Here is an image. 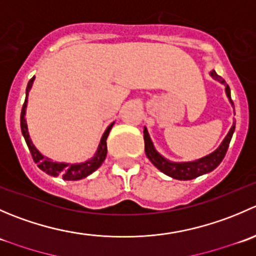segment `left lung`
<instances>
[{
	"label": "left lung",
	"instance_id": "1",
	"mask_svg": "<svg viewBox=\"0 0 256 256\" xmlns=\"http://www.w3.org/2000/svg\"><path fill=\"white\" fill-rule=\"evenodd\" d=\"M209 76L213 79L218 80L220 84L226 85V94L228 96L229 102H230L232 106H233V102H232L230 98V89H229L228 85L226 84V80L222 79L218 74L216 73V70H212L209 73ZM234 130H236V122H233L230 130L226 134V136L224 138V140L222 141V144L214 150L212 154H207V156L202 157V158L194 160V161H187V162H174L167 160L166 157L162 156L160 152H157V150L154 148V142H152L151 138H150V134L147 131L146 126L144 128V152H146V156L150 161L152 162L154 167L160 170L161 172H164L167 176L174 178V180H193L196 177H200L202 174H209L213 170H216V167L220 164V162L223 161L224 156H226V151H228L229 144H230L232 136H233Z\"/></svg>",
	"mask_w": 256,
	"mask_h": 256
}]
</instances>
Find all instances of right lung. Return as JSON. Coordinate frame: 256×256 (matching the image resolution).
I'll list each match as a JSON object with an SVG mask.
<instances>
[{"mask_svg": "<svg viewBox=\"0 0 256 256\" xmlns=\"http://www.w3.org/2000/svg\"><path fill=\"white\" fill-rule=\"evenodd\" d=\"M33 82H34V76L28 82L27 89H26V100L24 104H23L22 112H20V130H22L23 138H24L26 144H27L28 148H30V154H32L33 161L38 164V167H40L43 172H46V174H50V176L53 177L60 176L66 180H78L88 177L89 174H92V172L96 171V170L102 166V162H104L108 154L106 138L108 136H109L110 130L112 128L115 122H112L108 126V128L105 130V132L102 134V138H100V142L99 146H98L96 152H95L94 156H92V158L88 160V161L80 162V164H66V162L53 161V160L48 158L44 154H40V150L34 146V144L30 140V131H28L27 120H26V109H27L28 94H30V90L32 89Z\"/></svg>", "mask_w": 256, "mask_h": 256, "instance_id": "obj_1", "label": "right lung"}]
</instances>
